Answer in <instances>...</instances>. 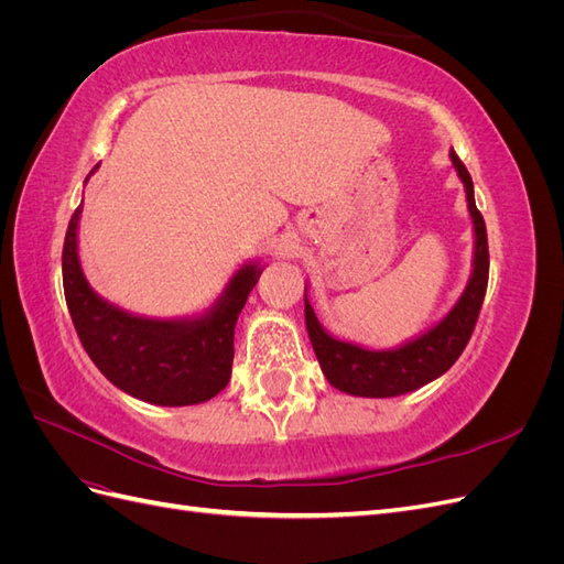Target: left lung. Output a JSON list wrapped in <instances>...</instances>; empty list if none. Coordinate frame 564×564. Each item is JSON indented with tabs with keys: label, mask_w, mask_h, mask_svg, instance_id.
<instances>
[{
	"label": "left lung",
	"mask_w": 564,
	"mask_h": 564,
	"mask_svg": "<svg viewBox=\"0 0 564 564\" xmlns=\"http://www.w3.org/2000/svg\"><path fill=\"white\" fill-rule=\"evenodd\" d=\"M456 174L464 183L468 212L473 220V270L464 294L458 296L454 308L435 322L431 329L404 340V344L386 350H369L350 340H340L322 327L313 305L308 301L305 284V329H308L313 350L327 381L355 398H398L425 383L440 379L464 352L468 338L480 315L487 278H489V249L485 218L475 207L473 178L456 152H449Z\"/></svg>",
	"instance_id": "obj_1"
}]
</instances>
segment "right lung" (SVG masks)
<instances>
[{
	"instance_id": "add662e5",
	"label": "right lung",
	"mask_w": 564,
	"mask_h": 564,
	"mask_svg": "<svg viewBox=\"0 0 564 564\" xmlns=\"http://www.w3.org/2000/svg\"><path fill=\"white\" fill-rule=\"evenodd\" d=\"M79 216L82 204L65 232L63 289L77 336L100 373L127 395L160 406L199 404L218 395L230 381L237 317L265 265L245 263L199 315H131L96 294L84 278Z\"/></svg>"
}]
</instances>
